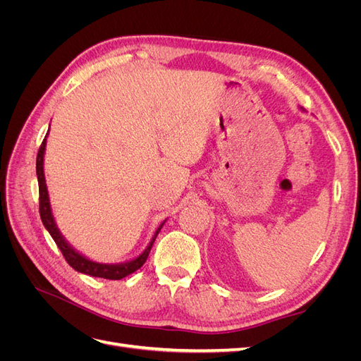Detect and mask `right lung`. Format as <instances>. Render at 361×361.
Listing matches in <instances>:
<instances>
[{
  "mask_svg": "<svg viewBox=\"0 0 361 361\" xmlns=\"http://www.w3.org/2000/svg\"><path fill=\"white\" fill-rule=\"evenodd\" d=\"M47 137H48V134L45 135V138H43V141H42V146H40V149L37 152V159H36V173H37V182H39L40 218H42L43 226H45V228L49 232V235L52 236L54 241H56V244L60 248L64 259L68 260V264L75 271L82 272V274L92 276V277H101V279H108V280H120V279H123V277H126L129 274H133V272H135L137 269H140L141 267H143V264H145L149 253H150V248H152V245H154L155 239H157L159 231H161L164 223H166V221H162L159 224L155 235L152 236L150 243L145 248L143 253H141L140 256H137L133 260L122 262V264H99V262L90 260L89 257H85L84 255H81L80 251H76L66 241V239H64V236L59 231L56 220H54L52 209H51V202H49V194H48V188H47V180H45V171H43V158H45Z\"/></svg>",
  "mask_w": 361,
  "mask_h": 361,
  "instance_id": "right-lung-1",
  "label": "right lung"
}]
</instances>
